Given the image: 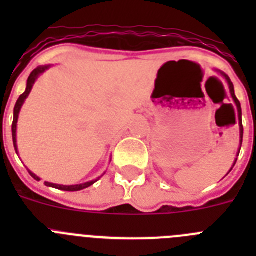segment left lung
<instances>
[{
  "instance_id": "1",
  "label": "left lung",
  "mask_w": 256,
  "mask_h": 256,
  "mask_svg": "<svg viewBox=\"0 0 256 256\" xmlns=\"http://www.w3.org/2000/svg\"><path fill=\"white\" fill-rule=\"evenodd\" d=\"M222 76H224L226 78V80H227V83H228V86H230V96H232V98H234V104H236V106H237V112H238V119H240V142H241V144H242V137H244V126H242V123H241V115H242V112H241V104H240V101L237 100V97H236V94H234V83L230 82V76H226L224 73H220ZM240 152V151H238ZM236 162H237V159L234 160V164H236ZM234 166H232V168H234ZM232 168H230V170H232ZM230 172H228V173H230Z\"/></svg>"
}]
</instances>
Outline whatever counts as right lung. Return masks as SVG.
Listing matches in <instances>:
<instances>
[{"mask_svg": "<svg viewBox=\"0 0 256 256\" xmlns=\"http://www.w3.org/2000/svg\"><path fill=\"white\" fill-rule=\"evenodd\" d=\"M50 68V65H46V66H38L37 69H34L33 72L30 73V76H29L28 80H26V92L22 94H20V97L18 98L16 104H15V108H14V122H12V142H14V148H15V151H16L18 154V146H16V124H18V118H19V112H20V108H22V104H24V101H26V97L29 96V94H30L32 88H33V84H34V82L37 80L38 76H40L42 73H44L47 69ZM29 174H30L32 177L34 178L36 180H40V177H37L34 173H32L30 170H28ZM94 182H97L96 180H91V182H86V183H82V184H74V186H62V184H55V183H50V182H44V184L48 187H54V188H58V190H61V191H80V190H84L87 188V187L92 186Z\"/></svg>", "mask_w": 256, "mask_h": 256, "instance_id": "obj_1", "label": "right lung"}]
</instances>
